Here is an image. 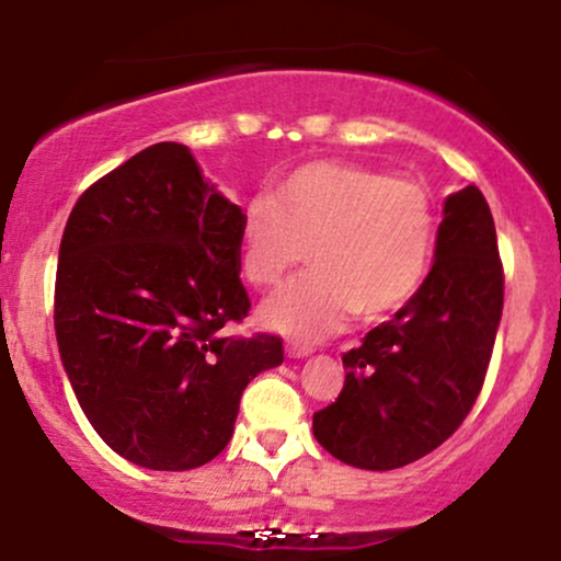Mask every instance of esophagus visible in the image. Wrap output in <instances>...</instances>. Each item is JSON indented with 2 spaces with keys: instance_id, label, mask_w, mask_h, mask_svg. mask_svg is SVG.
<instances>
[{
  "instance_id": "34e87169",
  "label": "esophagus",
  "mask_w": 561,
  "mask_h": 561,
  "mask_svg": "<svg viewBox=\"0 0 561 561\" xmlns=\"http://www.w3.org/2000/svg\"><path fill=\"white\" fill-rule=\"evenodd\" d=\"M287 358H308L313 353L311 345H300V343H287L285 345Z\"/></svg>"
}]
</instances>
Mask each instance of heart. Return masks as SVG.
Masks as SVG:
<instances>
[{
  "label": "heart",
  "mask_w": 561,
  "mask_h": 561,
  "mask_svg": "<svg viewBox=\"0 0 561 561\" xmlns=\"http://www.w3.org/2000/svg\"><path fill=\"white\" fill-rule=\"evenodd\" d=\"M313 272L268 298L261 324L298 340L337 332L356 313L382 321L420 293L435 255V210L420 184L353 163H306L240 221L237 259L250 285L276 287L298 263Z\"/></svg>",
  "instance_id": "b5f03b06"
}]
</instances>
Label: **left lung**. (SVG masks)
<instances>
[{"instance_id":"left-lung-1","label":"left lung","mask_w":561,"mask_h":561,"mask_svg":"<svg viewBox=\"0 0 561 561\" xmlns=\"http://www.w3.org/2000/svg\"><path fill=\"white\" fill-rule=\"evenodd\" d=\"M504 308L491 208L478 186L446 197L420 293L343 356L337 401L313 414L334 459L388 472L422 459L478 401Z\"/></svg>"}]
</instances>
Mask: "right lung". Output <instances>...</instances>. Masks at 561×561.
Instances as JSON below:
<instances>
[{"instance_id":"add662e5","label":"right lung","mask_w":561,"mask_h":561,"mask_svg":"<svg viewBox=\"0 0 561 561\" xmlns=\"http://www.w3.org/2000/svg\"><path fill=\"white\" fill-rule=\"evenodd\" d=\"M240 221V205L176 141L128 158L70 210L57 347L87 420L131 465H208L234 433L250 379L285 358L272 334H221L250 311Z\"/></svg>"}]
</instances>
